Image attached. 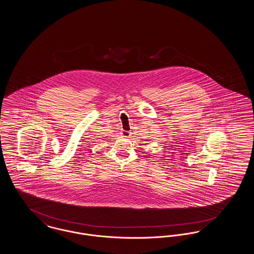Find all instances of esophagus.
Here are the masks:
<instances>
[{
  "instance_id": "1",
  "label": "esophagus",
  "mask_w": 254,
  "mask_h": 254,
  "mask_svg": "<svg viewBox=\"0 0 254 254\" xmlns=\"http://www.w3.org/2000/svg\"><path fill=\"white\" fill-rule=\"evenodd\" d=\"M122 136L125 137V138H129L130 137V132L124 130V131H122Z\"/></svg>"
}]
</instances>
